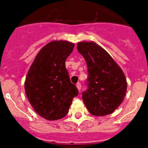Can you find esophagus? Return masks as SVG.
I'll return each mask as SVG.
<instances>
[{
    "label": "esophagus",
    "mask_w": 148,
    "mask_h": 148,
    "mask_svg": "<svg viewBox=\"0 0 148 148\" xmlns=\"http://www.w3.org/2000/svg\"><path fill=\"white\" fill-rule=\"evenodd\" d=\"M76 87H77V88H78V90L80 91L81 89H82V84H81V83H79V82H78V83H77Z\"/></svg>",
    "instance_id": "esophagus-1"
}]
</instances>
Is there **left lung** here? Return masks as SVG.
<instances>
[{"label": "left lung", "mask_w": 148, "mask_h": 148, "mask_svg": "<svg viewBox=\"0 0 148 148\" xmlns=\"http://www.w3.org/2000/svg\"><path fill=\"white\" fill-rule=\"evenodd\" d=\"M78 52L87 66V89L82 99L92 115L110 114L122 103L127 91L125 74L113 58L94 42H79Z\"/></svg>", "instance_id": "obj_1"}]
</instances>
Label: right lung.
Wrapping results in <instances>:
<instances>
[{
  "instance_id": "1",
  "label": "right lung",
  "mask_w": 148,
  "mask_h": 148,
  "mask_svg": "<svg viewBox=\"0 0 148 148\" xmlns=\"http://www.w3.org/2000/svg\"><path fill=\"white\" fill-rule=\"evenodd\" d=\"M74 44L51 41L35 57L27 73L25 92L30 104L39 116L53 121L68 113L73 98L78 95L65 66Z\"/></svg>"
}]
</instances>
